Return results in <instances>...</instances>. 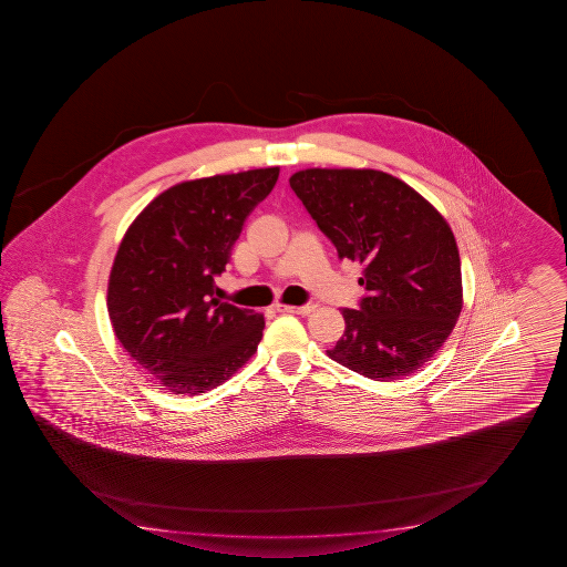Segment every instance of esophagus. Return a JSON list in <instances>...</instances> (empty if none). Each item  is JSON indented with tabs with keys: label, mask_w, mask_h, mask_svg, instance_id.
I'll return each instance as SVG.
<instances>
[{
	"label": "esophagus",
	"mask_w": 567,
	"mask_h": 567,
	"mask_svg": "<svg viewBox=\"0 0 567 567\" xmlns=\"http://www.w3.org/2000/svg\"><path fill=\"white\" fill-rule=\"evenodd\" d=\"M278 308V311H281V313H293V316H309L313 309H316V306L313 303H306V306H299V308H296V306H284V303H278L276 306Z\"/></svg>",
	"instance_id": "esophagus-1"
}]
</instances>
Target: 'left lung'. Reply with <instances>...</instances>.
Wrapping results in <instances>:
<instances>
[{
  "label": "left lung",
  "mask_w": 567,
  "mask_h": 567,
  "mask_svg": "<svg viewBox=\"0 0 567 567\" xmlns=\"http://www.w3.org/2000/svg\"><path fill=\"white\" fill-rule=\"evenodd\" d=\"M289 186L339 259L363 266L365 296L359 308L341 311L346 333L329 357L374 381L419 371L461 316L451 226L409 184L381 171L308 168Z\"/></svg>",
  "instance_id": "left-lung-1"
}]
</instances>
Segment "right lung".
I'll return each instance as SVG.
<instances>
[{"mask_svg":"<svg viewBox=\"0 0 567 567\" xmlns=\"http://www.w3.org/2000/svg\"><path fill=\"white\" fill-rule=\"evenodd\" d=\"M278 176L274 166L176 184L126 230L106 308L126 353L166 391L206 393L256 353L264 316L216 299V278Z\"/></svg>","mask_w":567,"mask_h":567,"instance_id":"right-lung-1","label":"right lung"}]
</instances>
